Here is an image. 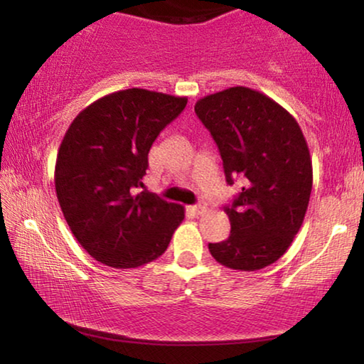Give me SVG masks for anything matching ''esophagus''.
<instances>
[{"mask_svg": "<svg viewBox=\"0 0 364 364\" xmlns=\"http://www.w3.org/2000/svg\"><path fill=\"white\" fill-rule=\"evenodd\" d=\"M192 212L197 213V215H202V213L207 212V203L205 202H198L197 205L192 207Z\"/></svg>", "mask_w": 364, "mask_h": 364, "instance_id": "esophagus-1", "label": "esophagus"}]
</instances>
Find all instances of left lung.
<instances>
[{
	"label": "left lung",
	"instance_id": "left-lung-1",
	"mask_svg": "<svg viewBox=\"0 0 364 364\" xmlns=\"http://www.w3.org/2000/svg\"><path fill=\"white\" fill-rule=\"evenodd\" d=\"M196 114L217 144L228 186L243 183L223 207L230 235L208 250L233 270L272 265L291 245L310 202L311 157L300 126L273 99L242 86L200 99Z\"/></svg>",
	"mask_w": 364,
	"mask_h": 364
}]
</instances>
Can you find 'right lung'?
<instances>
[{"instance_id":"1","label":"right lung","mask_w":364,"mask_h":364,"mask_svg":"<svg viewBox=\"0 0 364 364\" xmlns=\"http://www.w3.org/2000/svg\"><path fill=\"white\" fill-rule=\"evenodd\" d=\"M187 97L126 89L107 94L76 116L64 134L54 183L73 235L92 258L137 268L167 250L183 207L136 192L161 131Z\"/></svg>"}]
</instances>
